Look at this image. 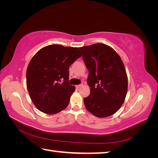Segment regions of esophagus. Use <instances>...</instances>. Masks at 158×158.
Instances as JSON below:
<instances>
[{
	"mask_svg": "<svg viewBox=\"0 0 158 158\" xmlns=\"http://www.w3.org/2000/svg\"><path fill=\"white\" fill-rule=\"evenodd\" d=\"M83 85V84H79V85H76V88H77V89H78V88H81Z\"/></svg>",
	"mask_w": 158,
	"mask_h": 158,
	"instance_id": "obj_1",
	"label": "esophagus"
}]
</instances>
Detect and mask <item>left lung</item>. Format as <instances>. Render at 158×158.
<instances>
[{
    "instance_id": "1",
    "label": "left lung",
    "mask_w": 158,
    "mask_h": 158,
    "mask_svg": "<svg viewBox=\"0 0 158 158\" xmlns=\"http://www.w3.org/2000/svg\"><path fill=\"white\" fill-rule=\"evenodd\" d=\"M89 71L90 94L84 98L85 107L94 115L104 118L121 108L127 95L128 78L117 52L103 44L80 47Z\"/></svg>"
}]
</instances>
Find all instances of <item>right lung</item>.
Listing matches in <instances>:
<instances>
[{
  "label": "right lung",
  "mask_w": 158,
  "mask_h": 158,
  "mask_svg": "<svg viewBox=\"0 0 158 158\" xmlns=\"http://www.w3.org/2000/svg\"><path fill=\"white\" fill-rule=\"evenodd\" d=\"M80 56L77 47L50 45L32 57L26 72L30 98L40 111L58 113L67 107L74 85L69 83L70 66Z\"/></svg>",
  "instance_id": "right-lung-1"
}]
</instances>
